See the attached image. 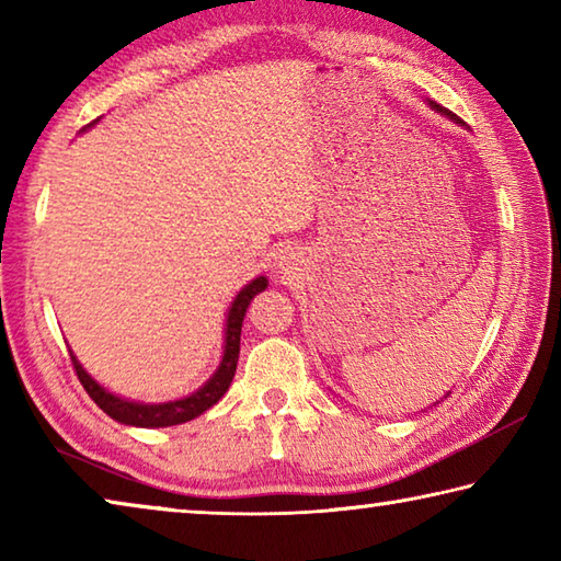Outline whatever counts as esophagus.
Returning a JSON list of instances; mask_svg holds the SVG:
<instances>
[{"instance_id":"1","label":"esophagus","mask_w":561,"mask_h":561,"mask_svg":"<svg viewBox=\"0 0 561 561\" xmlns=\"http://www.w3.org/2000/svg\"><path fill=\"white\" fill-rule=\"evenodd\" d=\"M294 260H297V254H294L291 250H282L279 260H277V270H282L284 274H287L294 267Z\"/></svg>"}]
</instances>
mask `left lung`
I'll use <instances>...</instances> for the list:
<instances>
[{
  "label": "left lung",
  "mask_w": 561,
  "mask_h": 561,
  "mask_svg": "<svg viewBox=\"0 0 561 561\" xmlns=\"http://www.w3.org/2000/svg\"><path fill=\"white\" fill-rule=\"evenodd\" d=\"M428 106L435 111V113H440V116H445V118H450L453 123H462L458 116H455V113L453 111H448V108H443L440 106V103H435V101H428Z\"/></svg>",
  "instance_id": "obj_1"
}]
</instances>
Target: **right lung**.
I'll list each match as a JSON object with an SVG mask.
<instances>
[{
    "label": "right lung",
    "mask_w": 561,
    "mask_h": 561,
    "mask_svg": "<svg viewBox=\"0 0 561 561\" xmlns=\"http://www.w3.org/2000/svg\"><path fill=\"white\" fill-rule=\"evenodd\" d=\"M267 284H270L267 277H254L250 284H244V287L237 291V297L232 299L230 309H227V319H225V344H222L220 366H217L215 374L190 396L175 398V401H165V403L130 401V398H123L118 393L108 391V388H103L96 378L81 366V360L76 358V354L69 348L76 376H79L81 386L87 388V393L93 398V403H96L103 413L111 415L113 421H118L123 425H133V428H168V425H180V423L193 421V417L203 415L207 408H213L217 401H220V398L227 393V388H230L237 371V358H240V334H242L244 311L260 291L267 289Z\"/></svg>",
    "instance_id": "add662e5"
}]
</instances>
